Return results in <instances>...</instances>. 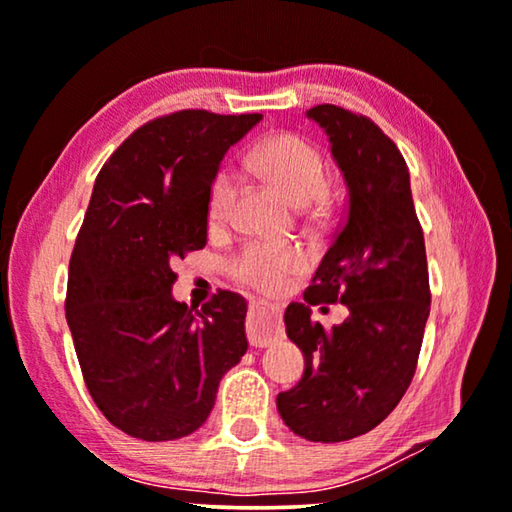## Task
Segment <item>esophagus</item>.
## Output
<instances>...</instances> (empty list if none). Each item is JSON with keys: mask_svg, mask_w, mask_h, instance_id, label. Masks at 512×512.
<instances>
[{"mask_svg": "<svg viewBox=\"0 0 512 512\" xmlns=\"http://www.w3.org/2000/svg\"><path fill=\"white\" fill-rule=\"evenodd\" d=\"M282 335L280 315L269 303L257 301L248 312V340L253 347H266Z\"/></svg>", "mask_w": 512, "mask_h": 512, "instance_id": "34e87169", "label": "esophagus"}]
</instances>
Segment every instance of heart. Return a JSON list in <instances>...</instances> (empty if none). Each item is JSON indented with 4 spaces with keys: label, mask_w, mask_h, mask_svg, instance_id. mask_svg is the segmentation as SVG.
<instances>
[{
    "label": "heart",
    "mask_w": 512,
    "mask_h": 512,
    "mask_svg": "<svg viewBox=\"0 0 512 512\" xmlns=\"http://www.w3.org/2000/svg\"><path fill=\"white\" fill-rule=\"evenodd\" d=\"M250 170L285 193L294 204L319 200L326 190V165L319 151L296 133H276L257 142L248 154ZM236 200L234 174L220 170L207 193V220L220 227L230 218ZM308 253L296 243L248 241L227 259V273L241 285L264 294L282 292L292 278L308 269Z\"/></svg>",
    "instance_id": "obj_1"
}]
</instances>
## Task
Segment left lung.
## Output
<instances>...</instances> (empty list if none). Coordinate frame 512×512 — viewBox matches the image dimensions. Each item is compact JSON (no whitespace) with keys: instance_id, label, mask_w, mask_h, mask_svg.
I'll use <instances>...</instances> for the list:
<instances>
[{"instance_id":"8db88e82","label":"left lung","mask_w":512,"mask_h":512,"mask_svg":"<svg viewBox=\"0 0 512 512\" xmlns=\"http://www.w3.org/2000/svg\"><path fill=\"white\" fill-rule=\"evenodd\" d=\"M308 117L329 133L347 209L305 303L285 310L305 370L276 402L294 434L335 444L370 432L398 407L414 379L432 294L400 149L370 117L340 105H315ZM326 302L350 308L331 330L309 319L311 305Z\"/></svg>"}]
</instances>
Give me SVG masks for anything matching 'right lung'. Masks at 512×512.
<instances>
[{
	"instance_id": "1",
	"label": "right lung",
	"mask_w": 512,
	"mask_h": 512,
	"mask_svg": "<svg viewBox=\"0 0 512 512\" xmlns=\"http://www.w3.org/2000/svg\"><path fill=\"white\" fill-rule=\"evenodd\" d=\"M262 114L179 110L142 124L98 172L68 264L66 319L96 407L121 432L172 441L207 421L248 349L241 294L200 312L172 299V264L207 246V193Z\"/></svg>"
}]
</instances>
